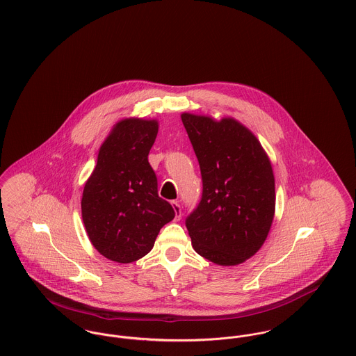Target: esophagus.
Instances as JSON below:
<instances>
[{
    "instance_id": "esophagus-1",
    "label": "esophagus",
    "mask_w": 356,
    "mask_h": 356,
    "mask_svg": "<svg viewBox=\"0 0 356 356\" xmlns=\"http://www.w3.org/2000/svg\"><path fill=\"white\" fill-rule=\"evenodd\" d=\"M172 207L175 209V213H176V220H180V218H181V206H180V203L177 202V200H173L172 202Z\"/></svg>"
}]
</instances>
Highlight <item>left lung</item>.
<instances>
[{
	"mask_svg": "<svg viewBox=\"0 0 356 356\" xmlns=\"http://www.w3.org/2000/svg\"><path fill=\"white\" fill-rule=\"evenodd\" d=\"M181 121L197 157L203 192L186 226L197 254L230 266L264 245L274 216L270 161L249 129L184 113Z\"/></svg>",
	"mask_w": 356,
	"mask_h": 356,
	"instance_id": "left-lung-1",
	"label": "left lung"
}]
</instances>
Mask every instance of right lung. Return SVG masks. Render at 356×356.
<instances>
[{
	"mask_svg": "<svg viewBox=\"0 0 356 356\" xmlns=\"http://www.w3.org/2000/svg\"><path fill=\"white\" fill-rule=\"evenodd\" d=\"M157 131L154 120L118 122L99 149L84 186L87 235L104 257L120 264L147 255L161 227L176 215L159 196L157 176L147 161Z\"/></svg>",
	"mask_w": 356,
	"mask_h": 356,
	"instance_id": "add662e5",
	"label": "right lung"
}]
</instances>
